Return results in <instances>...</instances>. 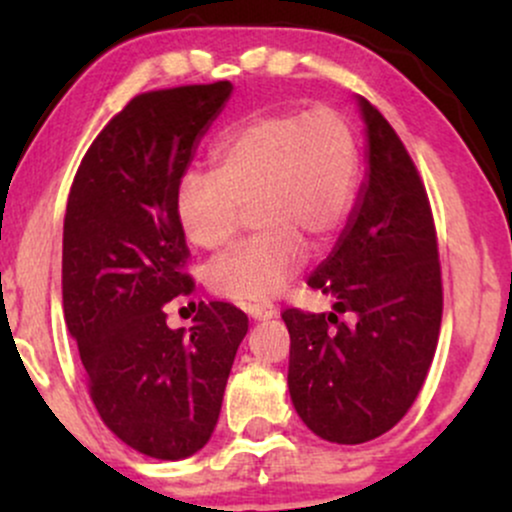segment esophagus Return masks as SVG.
Masks as SVG:
<instances>
[{
	"label": "esophagus",
	"mask_w": 512,
	"mask_h": 512,
	"mask_svg": "<svg viewBox=\"0 0 512 512\" xmlns=\"http://www.w3.org/2000/svg\"><path fill=\"white\" fill-rule=\"evenodd\" d=\"M248 315L252 320H272V317H276V308L274 305H250Z\"/></svg>",
	"instance_id": "34e87169"
}]
</instances>
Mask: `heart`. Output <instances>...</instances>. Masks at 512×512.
<instances>
[{
	"instance_id": "obj_1",
	"label": "heart",
	"mask_w": 512,
	"mask_h": 512,
	"mask_svg": "<svg viewBox=\"0 0 512 512\" xmlns=\"http://www.w3.org/2000/svg\"><path fill=\"white\" fill-rule=\"evenodd\" d=\"M211 173L190 170L175 190V221L199 250L233 243L240 209L252 204L260 236L211 267L209 286L240 305L284 293L308 243L327 245L344 226L358 187V142L332 108L257 113L228 129L211 151Z\"/></svg>"
}]
</instances>
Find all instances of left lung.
I'll list each match as a JSON object with an SVG mask.
<instances>
[{"label": "left lung", "mask_w": 512, "mask_h": 512, "mask_svg": "<svg viewBox=\"0 0 512 512\" xmlns=\"http://www.w3.org/2000/svg\"><path fill=\"white\" fill-rule=\"evenodd\" d=\"M366 180L342 236L310 274L334 313L284 310L289 392L322 440L358 445L407 414L436 354L443 286L424 182L404 144L366 98ZM349 312L351 323L338 315Z\"/></svg>", "instance_id": "left-lung-1"}]
</instances>
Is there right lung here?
Returning <instances> with one entry per match:
<instances>
[{
	"label": "right lung",
	"mask_w": 512,
	"mask_h": 512,
	"mask_svg": "<svg viewBox=\"0 0 512 512\" xmlns=\"http://www.w3.org/2000/svg\"><path fill=\"white\" fill-rule=\"evenodd\" d=\"M231 81L132 98L86 151L67 199L62 301L88 392L122 443L156 460L207 445L248 315L199 303L190 330L163 305L192 291L175 190Z\"/></svg>",
	"instance_id": "add662e5"
}]
</instances>
